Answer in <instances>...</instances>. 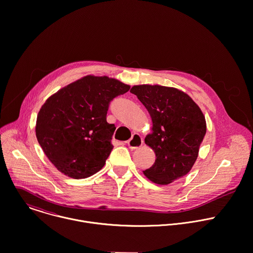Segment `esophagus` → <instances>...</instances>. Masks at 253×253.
<instances>
[{"instance_id":"1","label":"esophagus","mask_w":253,"mask_h":253,"mask_svg":"<svg viewBox=\"0 0 253 253\" xmlns=\"http://www.w3.org/2000/svg\"><path fill=\"white\" fill-rule=\"evenodd\" d=\"M127 144H128V146H129L130 149L135 150V149L140 148V147L143 145V139H142L141 136H139V135H137V134H134V135L131 137V139L127 142Z\"/></svg>"}]
</instances>
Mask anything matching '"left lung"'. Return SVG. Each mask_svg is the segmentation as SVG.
<instances>
[{"label":"left lung","mask_w":253,"mask_h":253,"mask_svg":"<svg viewBox=\"0 0 253 253\" xmlns=\"http://www.w3.org/2000/svg\"><path fill=\"white\" fill-rule=\"evenodd\" d=\"M135 94L152 118V133L145 143L156 154L153 166L143 171L153 183L168 185L186 176L197 161L207 132L206 118L185 92L162 85H134Z\"/></svg>","instance_id":"1"}]
</instances>
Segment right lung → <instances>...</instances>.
I'll use <instances>...</instances> for the list:
<instances>
[{"label": "right lung", "instance_id": "add662e5", "mask_svg": "<svg viewBox=\"0 0 253 253\" xmlns=\"http://www.w3.org/2000/svg\"><path fill=\"white\" fill-rule=\"evenodd\" d=\"M130 89L107 76H84L51 95L37 118L36 135L45 156L62 174L88 178L100 171L113 145L109 103Z\"/></svg>", "mask_w": 253, "mask_h": 253}]
</instances>
